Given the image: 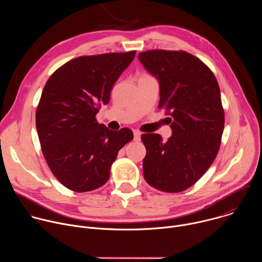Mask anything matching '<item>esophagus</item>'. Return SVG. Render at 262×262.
I'll list each match as a JSON object with an SVG mask.
<instances>
[{"label": "esophagus", "mask_w": 262, "mask_h": 262, "mask_svg": "<svg viewBox=\"0 0 262 262\" xmlns=\"http://www.w3.org/2000/svg\"><path fill=\"white\" fill-rule=\"evenodd\" d=\"M134 140L135 141L141 140V133L139 130H134Z\"/></svg>", "instance_id": "1"}]
</instances>
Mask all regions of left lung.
Segmentation results:
<instances>
[{
	"label": "left lung",
	"mask_w": 262,
	"mask_h": 262,
	"mask_svg": "<svg viewBox=\"0 0 262 262\" xmlns=\"http://www.w3.org/2000/svg\"><path fill=\"white\" fill-rule=\"evenodd\" d=\"M139 60L160 83L159 107L166 111L172 136L143 134L146 182L166 193L195 184L213 163L225 123L217 81L197 57L184 51L151 50Z\"/></svg>",
	"instance_id": "obj_1"
}]
</instances>
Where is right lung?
<instances>
[{
  "label": "right lung",
  "mask_w": 262,
  "mask_h": 262,
  "mask_svg": "<svg viewBox=\"0 0 262 262\" xmlns=\"http://www.w3.org/2000/svg\"><path fill=\"white\" fill-rule=\"evenodd\" d=\"M135 55L130 51L72 59L43 88L36 110L41 150L55 177L73 192L102 186L118 151L134 139L129 128L114 132L95 117Z\"/></svg>",
  "instance_id": "1"
}]
</instances>
